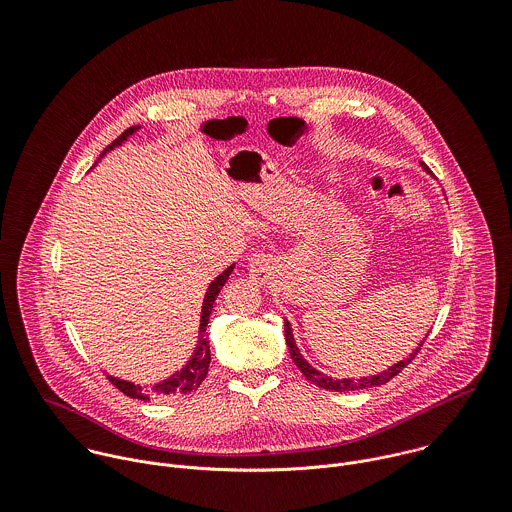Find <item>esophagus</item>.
<instances>
[{
    "label": "esophagus",
    "instance_id": "esophagus-1",
    "mask_svg": "<svg viewBox=\"0 0 512 512\" xmlns=\"http://www.w3.org/2000/svg\"><path fill=\"white\" fill-rule=\"evenodd\" d=\"M276 262L268 254H256L250 258V276L258 282H266L274 276Z\"/></svg>",
    "mask_w": 512,
    "mask_h": 512
}]
</instances>
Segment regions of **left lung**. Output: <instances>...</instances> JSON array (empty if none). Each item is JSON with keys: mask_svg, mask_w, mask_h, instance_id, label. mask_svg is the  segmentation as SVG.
I'll return each mask as SVG.
<instances>
[{"mask_svg": "<svg viewBox=\"0 0 512 512\" xmlns=\"http://www.w3.org/2000/svg\"><path fill=\"white\" fill-rule=\"evenodd\" d=\"M286 343H288V349H290V355H292L293 363L295 366L301 370V374L307 378V380H311L313 384H317L319 388H325V390H335V392H347V390H361V388H370V386H380V384H386L390 378H394L398 372H402V368H406V366L410 365L412 361H414V357L420 353V349H422V345H424V341H422V345L408 357V359H404V361H400V363H396L394 366H390L388 370H382L380 374H374V376H368V378H361V380H353V378H343V380H333L331 376H325L323 372H319V370H315L313 366L309 365L303 357H301V353H299V349L295 347V341H293V333L292 327H290V323L286 321Z\"/></svg>", "mask_w": 512, "mask_h": 512, "instance_id": "8db88e82", "label": "left lung"}]
</instances>
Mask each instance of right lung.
<instances>
[{
    "instance_id": "obj_1",
    "label": "right lung",
    "mask_w": 512,
    "mask_h": 512,
    "mask_svg": "<svg viewBox=\"0 0 512 512\" xmlns=\"http://www.w3.org/2000/svg\"><path fill=\"white\" fill-rule=\"evenodd\" d=\"M140 126H132L128 128L124 134H120L110 146L106 147L102 151V155H106V151H110L112 147L120 146L124 140H128V136H132ZM100 155V157H102ZM234 270V266H228L219 278L215 282H211L207 295H205V301H203V311H201V327H199V341H197V347H195V353L191 357V361L187 365L183 366L181 370H177L173 376L165 378L163 382L155 384L151 390L142 388L140 384H134V382H128V380H120V378H114L108 374V380L120 390L124 392L126 396L130 398H138V400H149V398H173V396H183V394H189V392H195L201 382L207 378L209 374V363H211V351H209V341H207V325H209V317H211V311H213V305H215V299L219 295L222 286L226 284L230 272Z\"/></svg>"
}]
</instances>
